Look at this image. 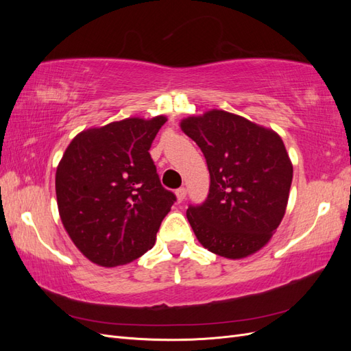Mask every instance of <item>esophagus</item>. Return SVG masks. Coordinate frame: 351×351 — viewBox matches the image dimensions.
Here are the masks:
<instances>
[{"mask_svg": "<svg viewBox=\"0 0 351 351\" xmlns=\"http://www.w3.org/2000/svg\"><path fill=\"white\" fill-rule=\"evenodd\" d=\"M176 195H177L178 202H182V200L186 197V195H187V189H186V187H180V189H177V190H176Z\"/></svg>", "mask_w": 351, "mask_h": 351, "instance_id": "34e87169", "label": "esophagus"}]
</instances>
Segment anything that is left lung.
I'll list each match as a JSON object with an SVG mask.
<instances>
[{"instance_id":"1","label":"left lung","mask_w":351,"mask_h":351,"mask_svg":"<svg viewBox=\"0 0 351 351\" xmlns=\"http://www.w3.org/2000/svg\"><path fill=\"white\" fill-rule=\"evenodd\" d=\"M182 130L206 159L210 184L187 219L202 246L230 259L263 247L285 214L293 165L281 137L240 115L212 110Z\"/></svg>"}]
</instances>
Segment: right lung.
<instances>
[{"mask_svg":"<svg viewBox=\"0 0 351 351\" xmlns=\"http://www.w3.org/2000/svg\"><path fill=\"white\" fill-rule=\"evenodd\" d=\"M167 121L125 119L79 133L56 174L60 217L93 263L117 267L154 247L176 195L162 184L149 149Z\"/></svg>","mask_w":351,"mask_h":351,"instance_id":"1","label":"right lung"}]
</instances>
